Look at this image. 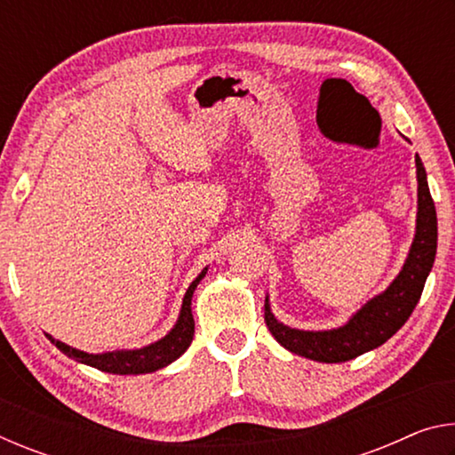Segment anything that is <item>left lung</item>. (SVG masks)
<instances>
[{
	"label": "left lung",
	"mask_w": 455,
	"mask_h": 455,
	"mask_svg": "<svg viewBox=\"0 0 455 455\" xmlns=\"http://www.w3.org/2000/svg\"><path fill=\"white\" fill-rule=\"evenodd\" d=\"M418 166V230L407 257L403 271L389 284L383 295L375 297L353 317L347 325L333 331H297L281 325L273 317L268 301L265 303V323L273 337L283 347L323 363H341L361 353L379 347L389 337H394L403 323L410 319L418 305L423 284L434 267L437 249V217L434 198L429 195L426 168L419 156H415Z\"/></svg>",
	"instance_id": "8db88e82"
}]
</instances>
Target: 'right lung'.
Masks as SVG:
<instances>
[{
	"label": "right lung",
	"instance_id": "obj_1",
	"mask_svg": "<svg viewBox=\"0 0 455 455\" xmlns=\"http://www.w3.org/2000/svg\"><path fill=\"white\" fill-rule=\"evenodd\" d=\"M204 275H206V268L196 276L195 281H192V284L188 287L182 301L179 323H176L174 329L164 339L148 345V347L136 349V351H112V353H102V355H90V353L68 347V345L61 341H56V347L64 353V355L80 361V363L96 367L100 371H106V373L136 375V373L156 371V369L172 363L174 359H179L192 343V335H195V319H192L190 301H192V292H195L196 284ZM48 339L53 341L52 335H48Z\"/></svg>",
	"mask_w": 455,
	"mask_h": 455
}]
</instances>
